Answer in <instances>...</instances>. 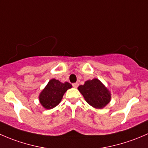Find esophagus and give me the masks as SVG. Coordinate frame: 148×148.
I'll list each match as a JSON object with an SVG mask.
<instances>
[{
	"label": "esophagus",
	"mask_w": 148,
	"mask_h": 148,
	"mask_svg": "<svg viewBox=\"0 0 148 148\" xmlns=\"http://www.w3.org/2000/svg\"><path fill=\"white\" fill-rule=\"evenodd\" d=\"M72 86H73V87H74V88H77L78 87V86H79V84L78 83H74V84H72Z\"/></svg>",
	"instance_id": "1"
}]
</instances>
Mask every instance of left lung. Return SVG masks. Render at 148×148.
<instances>
[{
    "label": "left lung",
    "instance_id": "1",
    "mask_svg": "<svg viewBox=\"0 0 148 148\" xmlns=\"http://www.w3.org/2000/svg\"><path fill=\"white\" fill-rule=\"evenodd\" d=\"M78 89L86 102L95 108L102 109L111 100L110 92L98 79L87 80Z\"/></svg>",
    "mask_w": 148,
    "mask_h": 148
}]
</instances>
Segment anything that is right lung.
Listing matches in <instances>:
<instances>
[{"mask_svg":"<svg viewBox=\"0 0 148 148\" xmlns=\"http://www.w3.org/2000/svg\"><path fill=\"white\" fill-rule=\"evenodd\" d=\"M71 87L72 85L70 83H62L59 80L52 79L40 93V103L47 110L53 108L60 103L65 92Z\"/></svg>","mask_w":148,"mask_h":148,"instance_id":"1","label":"right lung"}]
</instances>
